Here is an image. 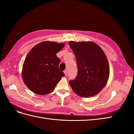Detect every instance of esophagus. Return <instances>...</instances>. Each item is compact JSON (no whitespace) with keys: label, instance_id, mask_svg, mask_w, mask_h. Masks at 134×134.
<instances>
[{"label":"esophagus","instance_id":"1","mask_svg":"<svg viewBox=\"0 0 134 134\" xmlns=\"http://www.w3.org/2000/svg\"><path fill=\"white\" fill-rule=\"evenodd\" d=\"M64 74H65V76H66L67 75V74H68V70H64Z\"/></svg>","mask_w":134,"mask_h":134}]
</instances>
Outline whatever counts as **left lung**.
<instances>
[{"instance_id":"1","label":"left lung","mask_w":134,"mask_h":134,"mask_svg":"<svg viewBox=\"0 0 134 134\" xmlns=\"http://www.w3.org/2000/svg\"><path fill=\"white\" fill-rule=\"evenodd\" d=\"M69 44L76 57L78 74L69 84L74 92L83 97L98 94L106 86L109 66L104 52L94 42L70 41Z\"/></svg>"}]
</instances>
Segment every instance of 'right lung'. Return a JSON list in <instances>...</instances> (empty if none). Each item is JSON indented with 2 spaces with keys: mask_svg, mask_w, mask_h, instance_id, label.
Masks as SVG:
<instances>
[{
  "mask_svg": "<svg viewBox=\"0 0 134 134\" xmlns=\"http://www.w3.org/2000/svg\"><path fill=\"white\" fill-rule=\"evenodd\" d=\"M64 43L43 41L32 48L22 68V78L26 86L36 94L44 95L53 91L65 75L59 69L60 60L56 54Z\"/></svg>",
  "mask_w": 134,
  "mask_h": 134,
  "instance_id": "1",
  "label": "right lung"
}]
</instances>
